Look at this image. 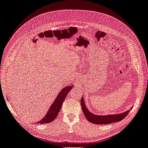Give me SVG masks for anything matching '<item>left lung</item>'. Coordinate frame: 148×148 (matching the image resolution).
Returning a JSON list of instances; mask_svg holds the SVG:
<instances>
[{"label": "left lung", "mask_w": 148, "mask_h": 148, "mask_svg": "<svg viewBox=\"0 0 148 148\" xmlns=\"http://www.w3.org/2000/svg\"><path fill=\"white\" fill-rule=\"evenodd\" d=\"M81 106L84 115L85 116V117L88 119V121H89L90 122L92 123L96 124V125H104V124H110L121 121L122 119H123L126 116L127 114L129 113L130 110L132 109V108H131L130 110H127L125 111V112L121 114H109L105 116L97 115L91 113L90 111L88 110V108L85 106V101H84L83 97H82L81 99Z\"/></svg>", "instance_id": "obj_1"}]
</instances>
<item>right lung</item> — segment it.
<instances>
[{"label":"right lung","mask_w":148,"mask_h":148,"mask_svg":"<svg viewBox=\"0 0 148 148\" xmlns=\"http://www.w3.org/2000/svg\"><path fill=\"white\" fill-rule=\"evenodd\" d=\"M73 86L71 85L70 86H66L63 88L62 90L60 91L58 96L55 99L52 105H51L50 108L48 111L47 113L43 118L37 123V124H43V123H49L53 121L57 116L58 114L60 112V110L62 108L63 103L64 102L65 99L67 96L69 91L72 88Z\"/></svg>","instance_id":"1"}]
</instances>
